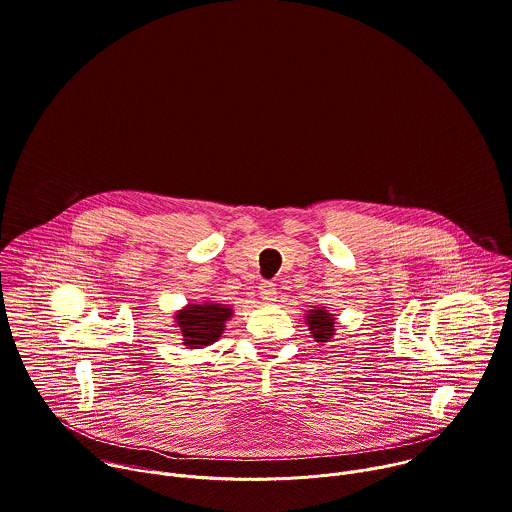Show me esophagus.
<instances>
[{
	"label": "esophagus",
	"instance_id": "esophagus-1",
	"mask_svg": "<svg viewBox=\"0 0 512 512\" xmlns=\"http://www.w3.org/2000/svg\"><path fill=\"white\" fill-rule=\"evenodd\" d=\"M259 295H261V299L267 301V303L275 301V299H277V287H275V283H273V281H263L261 287H259Z\"/></svg>",
	"mask_w": 512,
	"mask_h": 512
}]
</instances>
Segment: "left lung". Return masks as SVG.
<instances>
[{
    "instance_id": "obj_1",
    "label": "left lung",
    "mask_w": 512,
    "mask_h": 512,
    "mask_svg": "<svg viewBox=\"0 0 512 512\" xmlns=\"http://www.w3.org/2000/svg\"><path fill=\"white\" fill-rule=\"evenodd\" d=\"M307 323L317 342H327L333 335V317L321 307L307 313Z\"/></svg>"
}]
</instances>
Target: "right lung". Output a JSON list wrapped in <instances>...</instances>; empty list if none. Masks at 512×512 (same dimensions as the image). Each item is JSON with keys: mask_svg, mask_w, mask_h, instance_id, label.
Masks as SVG:
<instances>
[{"mask_svg": "<svg viewBox=\"0 0 512 512\" xmlns=\"http://www.w3.org/2000/svg\"><path fill=\"white\" fill-rule=\"evenodd\" d=\"M231 309L219 303L189 305L177 313V323L183 331V344L191 350L205 348L221 337L225 321L231 317Z\"/></svg>", "mask_w": 512, "mask_h": 512, "instance_id": "1", "label": "right lung"}]
</instances>
